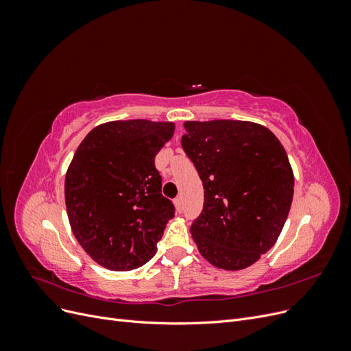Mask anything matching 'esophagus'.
Wrapping results in <instances>:
<instances>
[{
  "label": "esophagus",
  "instance_id": "obj_1",
  "mask_svg": "<svg viewBox=\"0 0 351 351\" xmlns=\"http://www.w3.org/2000/svg\"><path fill=\"white\" fill-rule=\"evenodd\" d=\"M174 206H176L177 212H182L183 210V200H182V197H176L174 199Z\"/></svg>",
  "mask_w": 351,
  "mask_h": 351
}]
</instances>
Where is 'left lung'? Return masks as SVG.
I'll list each match as a JSON object with an SVG mask.
<instances>
[{"mask_svg": "<svg viewBox=\"0 0 351 351\" xmlns=\"http://www.w3.org/2000/svg\"><path fill=\"white\" fill-rule=\"evenodd\" d=\"M182 146L205 189L190 227L199 253L215 268L240 271L278 240L289 217L294 174L267 127L240 120L184 121Z\"/></svg>", "mask_w": 351, "mask_h": 351, "instance_id": "left-lung-1", "label": "left lung"}]
</instances>
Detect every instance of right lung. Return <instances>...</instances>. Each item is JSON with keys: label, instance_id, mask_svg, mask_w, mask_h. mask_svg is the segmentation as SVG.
<instances>
[{"label": "right lung", "instance_id": "right-lung-1", "mask_svg": "<svg viewBox=\"0 0 351 351\" xmlns=\"http://www.w3.org/2000/svg\"><path fill=\"white\" fill-rule=\"evenodd\" d=\"M174 130L173 121H108L76 149L64 183L69 222L101 267L132 271L156 253L174 206L161 195L154 162Z\"/></svg>", "mask_w": 351, "mask_h": 351}]
</instances>
